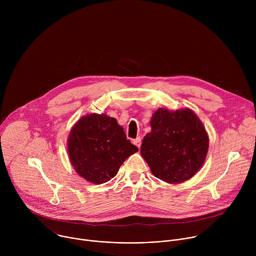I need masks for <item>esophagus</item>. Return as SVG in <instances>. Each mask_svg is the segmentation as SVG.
Segmentation results:
<instances>
[{
	"label": "esophagus",
	"instance_id": "34e87169",
	"mask_svg": "<svg viewBox=\"0 0 256 256\" xmlns=\"http://www.w3.org/2000/svg\"><path fill=\"white\" fill-rule=\"evenodd\" d=\"M134 144L140 149V144H142V140H140V138L138 136V138H136V140H134Z\"/></svg>",
	"mask_w": 256,
	"mask_h": 256
}]
</instances>
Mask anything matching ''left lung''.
I'll use <instances>...</instances> for the list:
<instances>
[{
  "mask_svg": "<svg viewBox=\"0 0 256 256\" xmlns=\"http://www.w3.org/2000/svg\"><path fill=\"white\" fill-rule=\"evenodd\" d=\"M151 132L144 136L140 155L153 175L176 184L190 179L202 166L208 136L190 108L169 112L159 108L153 114Z\"/></svg>",
  "mask_w": 256,
  "mask_h": 256,
  "instance_id": "8db88e82",
  "label": "left lung"
}]
</instances>
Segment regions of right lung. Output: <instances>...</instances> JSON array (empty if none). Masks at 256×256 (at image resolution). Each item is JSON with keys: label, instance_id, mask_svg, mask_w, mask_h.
<instances>
[{"label": "right lung", "instance_id": "obj_1", "mask_svg": "<svg viewBox=\"0 0 256 256\" xmlns=\"http://www.w3.org/2000/svg\"><path fill=\"white\" fill-rule=\"evenodd\" d=\"M138 147L126 140L116 120L91 114L81 118L70 132L68 152L72 166L89 182L101 184L118 174Z\"/></svg>", "mask_w": 256, "mask_h": 256}]
</instances>
